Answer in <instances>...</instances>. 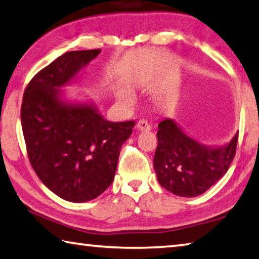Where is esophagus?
<instances>
[{"label": "esophagus", "instance_id": "obj_1", "mask_svg": "<svg viewBox=\"0 0 259 259\" xmlns=\"http://www.w3.org/2000/svg\"><path fill=\"white\" fill-rule=\"evenodd\" d=\"M137 129L140 131H148L151 130V125L145 120H139V122L137 123Z\"/></svg>", "mask_w": 259, "mask_h": 259}]
</instances>
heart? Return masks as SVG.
<instances>
[{
  "instance_id": "obj_1",
  "label": "heart",
  "mask_w": 259,
  "mask_h": 259,
  "mask_svg": "<svg viewBox=\"0 0 259 259\" xmlns=\"http://www.w3.org/2000/svg\"><path fill=\"white\" fill-rule=\"evenodd\" d=\"M133 98V96H131L129 93H126V91H120L119 93V99L123 100V102H129Z\"/></svg>"
}]
</instances>
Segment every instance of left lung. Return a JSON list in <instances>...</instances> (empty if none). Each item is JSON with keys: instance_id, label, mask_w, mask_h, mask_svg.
Here are the masks:
<instances>
[{"instance_id": "obj_1", "label": "left lung", "mask_w": 259, "mask_h": 259, "mask_svg": "<svg viewBox=\"0 0 259 259\" xmlns=\"http://www.w3.org/2000/svg\"><path fill=\"white\" fill-rule=\"evenodd\" d=\"M154 170L166 191L194 198L209 190L229 170L235 155L238 133L229 143L207 146L188 136L174 119L162 120L157 131Z\"/></svg>"}]
</instances>
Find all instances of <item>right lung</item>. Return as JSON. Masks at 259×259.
Masks as SVG:
<instances>
[{
  "instance_id": "add662e5",
  "label": "right lung",
  "mask_w": 259,
  "mask_h": 259,
  "mask_svg": "<svg viewBox=\"0 0 259 259\" xmlns=\"http://www.w3.org/2000/svg\"><path fill=\"white\" fill-rule=\"evenodd\" d=\"M99 49L69 51L38 72L26 88L21 126L30 164L42 183L69 202L94 200L111 185L134 121H107L93 100H71L64 87Z\"/></svg>"
}]
</instances>
